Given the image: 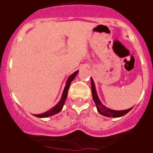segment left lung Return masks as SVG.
Returning a JSON list of instances; mask_svg holds the SVG:
<instances>
[{
    "instance_id": "left-lung-1",
    "label": "left lung",
    "mask_w": 153,
    "mask_h": 153,
    "mask_svg": "<svg viewBox=\"0 0 153 153\" xmlns=\"http://www.w3.org/2000/svg\"><path fill=\"white\" fill-rule=\"evenodd\" d=\"M91 93H92V99L93 101L95 102V105H96V108L98 111L102 115L107 117H113V118H118V117H121L127 114L130 110L132 109L133 107L128 108L126 110H120V111H116V110L110 109V108H107L106 106L102 104L101 101L99 100L98 95H97L96 89H95V83L93 81L92 78H91Z\"/></svg>"
}]
</instances>
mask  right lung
Masks as SVG:
<instances>
[{
	"instance_id": "right-lung-1",
	"label": "right lung",
	"mask_w": 153,
	"mask_h": 153,
	"mask_svg": "<svg viewBox=\"0 0 153 153\" xmlns=\"http://www.w3.org/2000/svg\"><path fill=\"white\" fill-rule=\"evenodd\" d=\"M78 73V71H75V72L73 73L72 75H70L68 78L67 82H66L65 86V88H64L63 93H62V98H61L60 101L58 102V104L56 105L55 106L52 107L51 109H49L48 111H45L44 113L42 114H38V115H34V116L38 117V118H47V117L51 116V115H54L55 114L58 113L59 111H62V108H63L64 104H65V102L66 99H67L68 96V91L69 87H70V85H71V82L73 81V79L76 77L77 74Z\"/></svg>"
}]
</instances>
